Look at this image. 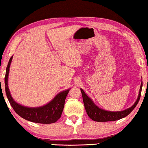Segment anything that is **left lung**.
<instances>
[{
  "instance_id": "1",
  "label": "left lung",
  "mask_w": 148,
  "mask_h": 148,
  "mask_svg": "<svg viewBox=\"0 0 148 148\" xmlns=\"http://www.w3.org/2000/svg\"><path fill=\"white\" fill-rule=\"evenodd\" d=\"M142 83H141L140 86V90H139V94L137 98V100L135 104L133 105L131 108H129L123 111H119V112H111V111H106L102 110L98 108L96 105L94 104L93 101L87 96L84 91L81 89L82 92L83 100H84V104L85 108H86V112L88 116L93 121H97V122H107V121H114L119 120V119L124 118L127 115L130 114L132 112L133 109L135 108L137 104H138L139 99L141 97V89H142Z\"/></svg>"
}]
</instances>
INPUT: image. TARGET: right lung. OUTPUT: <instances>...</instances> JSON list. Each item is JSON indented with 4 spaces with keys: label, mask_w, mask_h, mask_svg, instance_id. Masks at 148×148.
I'll return each instance as SVG.
<instances>
[{
    "label": "right lung",
    "mask_w": 148,
    "mask_h": 148,
    "mask_svg": "<svg viewBox=\"0 0 148 148\" xmlns=\"http://www.w3.org/2000/svg\"><path fill=\"white\" fill-rule=\"evenodd\" d=\"M12 58L13 56L10 58L8 63L5 77L6 94L12 108L19 116L31 122L42 124H50L56 122L61 116L64 108V101L69 92V89L59 93L51 102L42 107L28 108L17 104L11 97L8 88V75Z\"/></svg>",
    "instance_id": "add662e5"
}]
</instances>
